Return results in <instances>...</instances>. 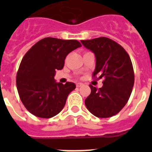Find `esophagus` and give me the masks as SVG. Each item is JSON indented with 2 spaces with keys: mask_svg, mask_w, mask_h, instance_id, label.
<instances>
[{
  "mask_svg": "<svg viewBox=\"0 0 152 152\" xmlns=\"http://www.w3.org/2000/svg\"><path fill=\"white\" fill-rule=\"evenodd\" d=\"M83 85H84L83 83H77V84H76V86H77V88H80V87H81V86Z\"/></svg>",
  "mask_w": 152,
  "mask_h": 152,
  "instance_id": "obj_1",
  "label": "esophagus"
}]
</instances>
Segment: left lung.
Returning <instances> with one entry per match:
<instances>
[{
	"label": "left lung",
	"instance_id": "8db88e82",
	"mask_svg": "<svg viewBox=\"0 0 152 152\" xmlns=\"http://www.w3.org/2000/svg\"><path fill=\"white\" fill-rule=\"evenodd\" d=\"M80 42L95 55L93 76L104 78L99 89L90 84L91 93L86 98V107L96 117H111L125 107L133 88L135 76L129 56L119 44L107 37Z\"/></svg>",
	"mask_w": 152,
	"mask_h": 152
}]
</instances>
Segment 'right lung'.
<instances>
[{
  "mask_svg": "<svg viewBox=\"0 0 152 152\" xmlns=\"http://www.w3.org/2000/svg\"><path fill=\"white\" fill-rule=\"evenodd\" d=\"M80 46L77 40L47 37L25 54L17 74V88L29 113L40 118H51L62 110L76 85L56 82V71L62 69L66 56Z\"/></svg>",
  "mask_w": 152,
  "mask_h": 152,
  "instance_id": "1",
  "label": "right lung"
}]
</instances>
